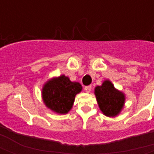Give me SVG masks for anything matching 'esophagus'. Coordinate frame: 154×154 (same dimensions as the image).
<instances>
[{
	"instance_id": "obj_1",
	"label": "esophagus",
	"mask_w": 154,
	"mask_h": 154,
	"mask_svg": "<svg viewBox=\"0 0 154 154\" xmlns=\"http://www.w3.org/2000/svg\"><path fill=\"white\" fill-rule=\"evenodd\" d=\"M85 91H86V92H87V93H90L91 91V86H88V87H85Z\"/></svg>"
}]
</instances>
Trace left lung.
Masks as SVG:
<instances>
[{"instance_id":"1","label":"left lung","mask_w":154,"mask_h":154,"mask_svg":"<svg viewBox=\"0 0 154 154\" xmlns=\"http://www.w3.org/2000/svg\"><path fill=\"white\" fill-rule=\"evenodd\" d=\"M94 94L100 111L107 117H116L124 109L125 94L116 89L109 79L104 81L100 86L95 87Z\"/></svg>"}]
</instances>
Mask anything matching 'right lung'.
I'll use <instances>...</instances> for the list:
<instances>
[{
  "label": "right lung",
  "instance_id": "1",
  "mask_svg": "<svg viewBox=\"0 0 154 154\" xmlns=\"http://www.w3.org/2000/svg\"><path fill=\"white\" fill-rule=\"evenodd\" d=\"M82 91L77 82H72L65 75L53 77L46 81L42 87V99L45 106L54 113L67 114L72 108L75 97Z\"/></svg>",
  "mask_w": 154,
  "mask_h": 154
}]
</instances>
